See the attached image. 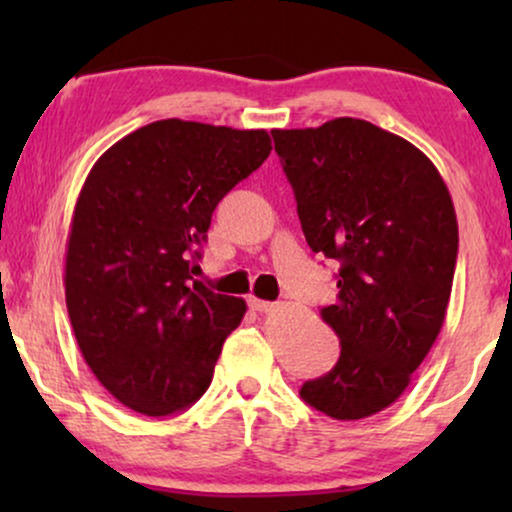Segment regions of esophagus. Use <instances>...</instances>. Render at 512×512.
<instances>
[{"instance_id":"esophagus-1","label":"esophagus","mask_w":512,"mask_h":512,"mask_svg":"<svg viewBox=\"0 0 512 512\" xmlns=\"http://www.w3.org/2000/svg\"><path fill=\"white\" fill-rule=\"evenodd\" d=\"M249 305H251V310H256V312H272L275 310V303H268V300H261V298H249Z\"/></svg>"}]
</instances>
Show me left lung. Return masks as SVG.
Wrapping results in <instances>:
<instances>
[{"label": "left lung", "instance_id": "left-lung-1", "mask_svg": "<svg viewBox=\"0 0 512 512\" xmlns=\"http://www.w3.org/2000/svg\"><path fill=\"white\" fill-rule=\"evenodd\" d=\"M312 251L340 261L321 317L340 338L331 373L303 384L314 410L354 422L408 389L443 328L457 265V214L436 165L361 118L272 130Z\"/></svg>", "mask_w": 512, "mask_h": 512}]
</instances>
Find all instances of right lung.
Returning <instances> with one entry per match:
<instances>
[{
	"instance_id": "right-lung-1",
	"label": "right lung",
	"mask_w": 512,
	"mask_h": 512,
	"mask_svg": "<svg viewBox=\"0 0 512 512\" xmlns=\"http://www.w3.org/2000/svg\"><path fill=\"white\" fill-rule=\"evenodd\" d=\"M270 149L265 130L165 118L88 172L67 237V312L83 359L125 408L165 417L207 391L247 303L191 270L216 205Z\"/></svg>"
}]
</instances>
